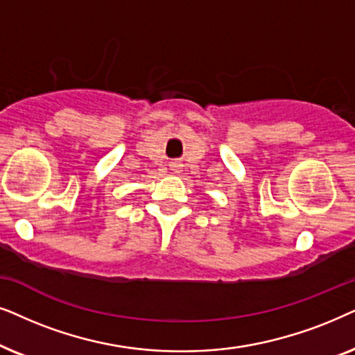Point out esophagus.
<instances>
[{"instance_id": "esophagus-1", "label": "esophagus", "mask_w": 355, "mask_h": 355, "mask_svg": "<svg viewBox=\"0 0 355 355\" xmlns=\"http://www.w3.org/2000/svg\"><path fill=\"white\" fill-rule=\"evenodd\" d=\"M170 168H172L175 173H178V172H180V168H182V164L175 160V162H170Z\"/></svg>"}]
</instances>
